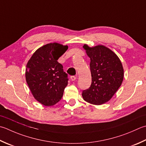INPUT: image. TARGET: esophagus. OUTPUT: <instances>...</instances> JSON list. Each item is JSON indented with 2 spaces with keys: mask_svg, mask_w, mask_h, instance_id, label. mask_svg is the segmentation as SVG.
Masks as SVG:
<instances>
[{
  "mask_svg": "<svg viewBox=\"0 0 146 146\" xmlns=\"http://www.w3.org/2000/svg\"><path fill=\"white\" fill-rule=\"evenodd\" d=\"M70 78H71V80L72 81H75V80L76 79V76H71Z\"/></svg>",
  "mask_w": 146,
  "mask_h": 146,
  "instance_id": "esophagus-1",
  "label": "esophagus"
}]
</instances>
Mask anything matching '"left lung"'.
<instances>
[{"mask_svg": "<svg viewBox=\"0 0 146 146\" xmlns=\"http://www.w3.org/2000/svg\"><path fill=\"white\" fill-rule=\"evenodd\" d=\"M83 47L90 59L92 84L83 90L82 97L90 104L101 105L109 101L121 86L123 68L116 54L104 45L90 47L84 44Z\"/></svg>", "mask_w": 146, "mask_h": 146, "instance_id": "1", "label": "left lung"}]
</instances>
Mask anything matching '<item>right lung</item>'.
Here are the masks:
<instances>
[{"instance_id":"add662e5","label":"right lung","mask_w":146,"mask_h":146,"mask_svg":"<svg viewBox=\"0 0 146 146\" xmlns=\"http://www.w3.org/2000/svg\"><path fill=\"white\" fill-rule=\"evenodd\" d=\"M68 48L56 42L47 44L38 48L27 64L26 80L31 92L37 101L46 106L61 99L68 85V75L58 62Z\"/></svg>"}]
</instances>
